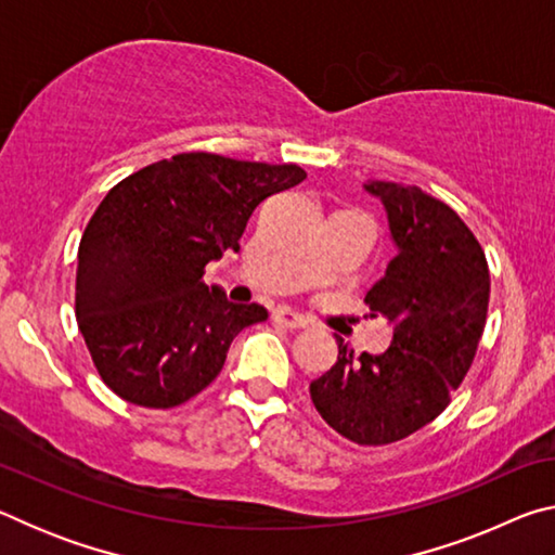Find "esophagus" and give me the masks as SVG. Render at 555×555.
Masks as SVG:
<instances>
[{"label": "esophagus", "mask_w": 555, "mask_h": 555, "mask_svg": "<svg viewBox=\"0 0 555 555\" xmlns=\"http://www.w3.org/2000/svg\"><path fill=\"white\" fill-rule=\"evenodd\" d=\"M274 323L288 327V331H304V327H308V318L291 311V308H279V311H274Z\"/></svg>", "instance_id": "1"}]
</instances>
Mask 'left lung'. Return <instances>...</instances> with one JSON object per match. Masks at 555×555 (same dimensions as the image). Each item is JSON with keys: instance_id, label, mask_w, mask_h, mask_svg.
Wrapping results in <instances>:
<instances>
[{"instance_id": "obj_1", "label": "left lung", "mask_w": 555, "mask_h": 555, "mask_svg": "<svg viewBox=\"0 0 555 555\" xmlns=\"http://www.w3.org/2000/svg\"><path fill=\"white\" fill-rule=\"evenodd\" d=\"M397 257L364 304L393 325L382 354L337 337V362L311 382L323 421L357 446H387L430 424L465 379L485 331L490 269L460 215L418 185L370 181Z\"/></svg>"}]
</instances>
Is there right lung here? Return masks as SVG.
I'll return each mask as SVG.
<instances>
[{
	"label": "right lung",
	"mask_w": 555,
	"mask_h": 555,
	"mask_svg": "<svg viewBox=\"0 0 555 555\" xmlns=\"http://www.w3.org/2000/svg\"><path fill=\"white\" fill-rule=\"evenodd\" d=\"M306 178L296 164L191 152L127 176L98 205L78 247L75 318L102 382L129 403L181 406L218 377L234 335L267 321L230 304L205 264L257 205Z\"/></svg>",
	"instance_id": "right-lung-1"
}]
</instances>
